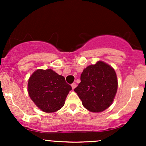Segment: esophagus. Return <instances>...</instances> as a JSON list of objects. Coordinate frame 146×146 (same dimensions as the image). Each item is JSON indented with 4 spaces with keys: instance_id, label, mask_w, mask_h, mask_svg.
Returning <instances> with one entry per match:
<instances>
[{
    "instance_id": "obj_1",
    "label": "esophagus",
    "mask_w": 146,
    "mask_h": 146,
    "mask_svg": "<svg viewBox=\"0 0 146 146\" xmlns=\"http://www.w3.org/2000/svg\"><path fill=\"white\" fill-rule=\"evenodd\" d=\"M76 86H77V84L75 83H73L71 84V87H72V88H73V89H74L75 87H76Z\"/></svg>"
}]
</instances>
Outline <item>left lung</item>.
I'll return each instance as SVG.
<instances>
[{"mask_svg":"<svg viewBox=\"0 0 146 146\" xmlns=\"http://www.w3.org/2000/svg\"><path fill=\"white\" fill-rule=\"evenodd\" d=\"M80 80L74 90L85 108L100 113L112 104L118 86L116 73L112 66L98 61L84 69Z\"/></svg>","mask_w":146,"mask_h":146,"instance_id":"1","label":"left lung"}]
</instances>
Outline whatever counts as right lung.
<instances>
[{
	"label": "right lung",
	"instance_id": "obj_1",
	"mask_svg": "<svg viewBox=\"0 0 146 146\" xmlns=\"http://www.w3.org/2000/svg\"><path fill=\"white\" fill-rule=\"evenodd\" d=\"M71 89L62 75L52 69L36 70L28 81L30 98L45 113H54L62 108Z\"/></svg>",
	"mask_w": 146,
	"mask_h": 146
}]
</instances>
